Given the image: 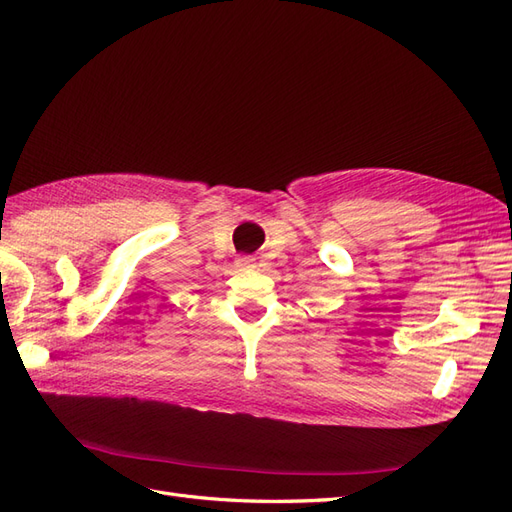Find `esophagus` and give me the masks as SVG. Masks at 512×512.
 Instances as JSON below:
<instances>
[{
    "label": "esophagus",
    "mask_w": 512,
    "mask_h": 512,
    "mask_svg": "<svg viewBox=\"0 0 512 512\" xmlns=\"http://www.w3.org/2000/svg\"><path fill=\"white\" fill-rule=\"evenodd\" d=\"M254 265H256V262H254L252 256H241V258H237V267H239V269H252Z\"/></svg>",
    "instance_id": "1"
}]
</instances>
